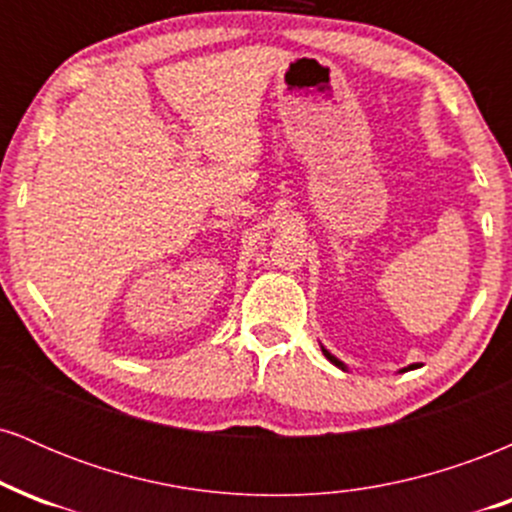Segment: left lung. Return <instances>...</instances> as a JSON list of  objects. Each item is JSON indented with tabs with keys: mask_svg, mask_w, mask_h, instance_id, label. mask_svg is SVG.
Segmentation results:
<instances>
[{
	"mask_svg": "<svg viewBox=\"0 0 512 512\" xmlns=\"http://www.w3.org/2000/svg\"><path fill=\"white\" fill-rule=\"evenodd\" d=\"M320 349H322V354H325V358H327V361H330V363H334V366H337V368H342V370H349V366H346V363H344V361H339V358H337V356H334V354H330V351H327V349H325V346H322V344H320ZM414 368H419V363H409V366H407V368H402V370H399V373H407V370H414Z\"/></svg>",
	"mask_w": 512,
	"mask_h": 512,
	"instance_id": "obj_1",
	"label": "left lung"
}]
</instances>
